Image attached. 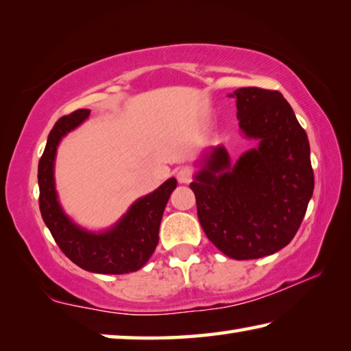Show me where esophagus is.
I'll use <instances>...</instances> for the list:
<instances>
[{
    "instance_id": "1",
    "label": "esophagus",
    "mask_w": 351,
    "mask_h": 351,
    "mask_svg": "<svg viewBox=\"0 0 351 351\" xmlns=\"http://www.w3.org/2000/svg\"><path fill=\"white\" fill-rule=\"evenodd\" d=\"M176 178L181 184H189L190 181H192V171H190L189 169H181V170H178Z\"/></svg>"
}]
</instances>
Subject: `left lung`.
Returning a JSON list of instances; mask_svg holds the SVG:
<instances>
[{
    "label": "left lung",
    "instance_id": "left-lung-1",
    "mask_svg": "<svg viewBox=\"0 0 351 351\" xmlns=\"http://www.w3.org/2000/svg\"><path fill=\"white\" fill-rule=\"evenodd\" d=\"M237 97V117L257 147L230 164L213 147L195 181L198 219L213 245L235 260L260 258L294 239L313 197L310 142L280 93L249 86Z\"/></svg>",
    "mask_w": 351,
    "mask_h": 351
}]
</instances>
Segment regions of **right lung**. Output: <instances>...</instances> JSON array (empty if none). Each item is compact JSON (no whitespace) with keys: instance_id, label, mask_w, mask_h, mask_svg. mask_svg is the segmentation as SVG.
I'll use <instances>...</instances> for the list:
<instances>
[{"instance_id":"obj_1","label":"right lung","mask_w":351,"mask_h":351,"mask_svg":"<svg viewBox=\"0 0 351 351\" xmlns=\"http://www.w3.org/2000/svg\"><path fill=\"white\" fill-rule=\"evenodd\" d=\"M90 110H75L57 121L47 136L38 162L40 212L58 247L82 269L97 274H128L141 269L158 246L159 224L176 180L170 178L153 193L139 198L119 223L105 232H88L64 215L57 199L54 161L58 142L90 116Z\"/></svg>"}]
</instances>
